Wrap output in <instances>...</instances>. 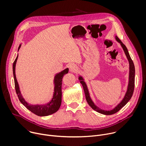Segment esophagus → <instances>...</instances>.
Here are the masks:
<instances>
[{
	"mask_svg": "<svg viewBox=\"0 0 146 146\" xmlns=\"http://www.w3.org/2000/svg\"><path fill=\"white\" fill-rule=\"evenodd\" d=\"M77 66L73 64H72L69 66V70L72 72V73H75L77 71Z\"/></svg>",
	"mask_w": 146,
	"mask_h": 146,
	"instance_id": "obj_1",
	"label": "esophagus"
}]
</instances>
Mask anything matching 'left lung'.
I'll return each instance as SVG.
<instances>
[{
    "mask_svg": "<svg viewBox=\"0 0 146 146\" xmlns=\"http://www.w3.org/2000/svg\"><path fill=\"white\" fill-rule=\"evenodd\" d=\"M115 39L118 43H120L122 48H123V50L124 51L125 54V55L127 56V59L129 61V82H128L127 91V92H126L125 95V96H124V98H123L122 101L118 104V105L114 109H113V110H108V111L100 109V108L97 107L95 105L94 103L92 100V99H91L87 84H86V83L84 82V79H83V78L81 76L78 77V79L80 81V83L82 84V86L83 87V89H84L85 95H86V100H87V101L88 103V105L91 107V108L92 109H94L96 111H97L99 113L103 114H105V115H111V114H115L117 112H118L121 108H122L129 102V100L131 99V98L132 96V95H133V93L134 88H135V66H134V64L133 62V60H132V59H131V58L129 55V54L128 52V49L126 47V46L122 43V41L119 40V38L117 36H115Z\"/></svg>",
    "mask_w": 146,
    "mask_h": 146,
    "instance_id": "1",
    "label": "left lung"
}]
</instances>
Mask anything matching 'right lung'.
Returning <instances> with one entry per match:
<instances>
[{"mask_svg": "<svg viewBox=\"0 0 146 146\" xmlns=\"http://www.w3.org/2000/svg\"><path fill=\"white\" fill-rule=\"evenodd\" d=\"M21 47V45H19L18 47V50ZM18 55L15 59L13 65V75L14 78V84H15V89L17 93V95L18 97L19 101L24 106H25L29 110H30L33 113L35 114L38 116H47L54 114L56 112L61 105L62 102V78L63 76L67 74L69 72V69L66 68L63 71L60 72L59 73L56 74L54 82V92L53 95V97L51 100L45 105H32L28 103L24 98L23 97L21 91L19 90V87L18 83L17 82L16 76H15V65L18 59Z\"/></svg>", "mask_w": 146, "mask_h": 146, "instance_id": "1", "label": "right lung"}]
</instances>
